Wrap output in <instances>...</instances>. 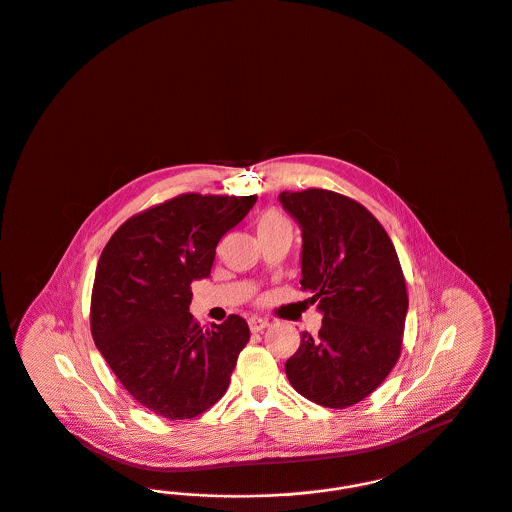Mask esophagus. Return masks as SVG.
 <instances>
[{
	"instance_id": "1",
	"label": "esophagus",
	"mask_w": 512,
	"mask_h": 512,
	"mask_svg": "<svg viewBox=\"0 0 512 512\" xmlns=\"http://www.w3.org/2000/svg\"><path fill=\"white\" fill-rule=\"evenodd\" d=\"M269 325H271V323H269V319H263V317H257V315L249 317V329H251L253 333H259V331L267 329Z\"/></svg>"
}]
</instances>
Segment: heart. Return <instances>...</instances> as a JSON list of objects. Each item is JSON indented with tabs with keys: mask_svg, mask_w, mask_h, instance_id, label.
I'll return each instance as SVG.
<instances>
[{
	"mask_svg": "<svg viewBox=\"0 0 512 512\" xmlns=\"http://www.w3.org/2000/svg\"><path fill=\"white\" fill-rule=\"evenodd\" d=\"M257 230H259V234L275 232V230H292V224L282 212L265 210L257 220Z\"/></svg>",
	"mask_w": 512,
	"mask_h": 512,
	"instance_id": "obj_1",
	"label": "heart"
}]
</instances>
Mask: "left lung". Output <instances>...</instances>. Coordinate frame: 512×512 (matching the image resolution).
<instances>
[{
  "mask_svg": "<svg viewBox=\"0 0 512 512\" xmlns=\"http://www.w3.org/2000/svg\"><path fill=\"white\" fill-rule=\"evenodd\" d=\"M302 228V290L323 314L286 364L292 388L343 409L372 394L401 354L409 308L394 243L356 200L325 189L280 193Z\"/></svg>",
  "mask_w": 512,
  "mask_h": 512,
  "instance_id": "1",
  "label": "left lung"
}]
</instances>
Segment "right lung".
Masks as SVG:
<instances>
[{
	"label": "right lung",
	"instance_id": "add662e5",
	"mask_svg": "<svg viewBox=\"0 0 512 512\" xmlns=\"http://www.w3.org/2000/svg\"><path fill=\"white\" fill-rule=\"evenodd\" d=\"M255 202L257 195H179L128 218L101 253L93 341L124 390L165 419L210 409L249 341L243 317L202 329L189 304L193 280L210 276L218 241Z\"/></svg>",
	"mask_w": 512,
	"mask_h": 512
}]
</instances>
